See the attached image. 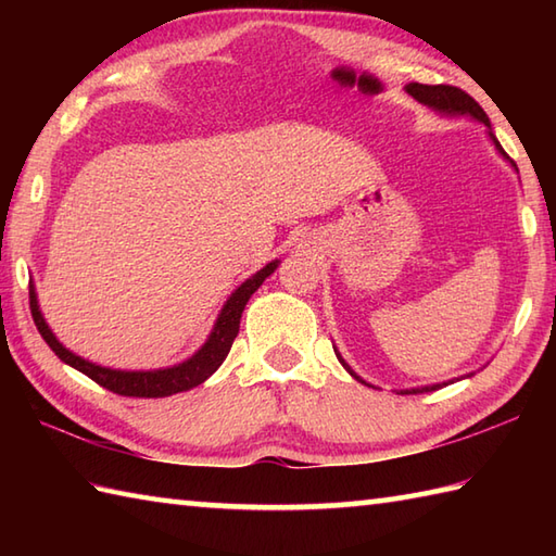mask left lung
Masks as SVG:
<instances>
[{"instance_id":"8db88e82","label":"left lung","mask_w":556,"mask_h":556,"mask_svg":"<svg viewBox=\"0 0 556 556\" xmlns=\"http://www.w3.org/2000/svg\"><path fill=\"white\" fill-rule=\"evenodd\" d=\"M406 90H408V96L410 98H416L418 102H422V104H428V108H432V110H440V112H446V114H468V116H473V119H478V122H482L485 126H490V119H488V114H485V110L480 108V104L468 96L466 90H460V88H456V86H422V83H410V86H406ZM492 136V134H490ZM492 140H494V146L500 148V152L502 155L506 157V152L502 150V146H500V140L492 136ZM516 167V164H514ZM337 358H339V353H337ZM341 361V358H339ZM341 365H344V368L356 377L358 382H363L361 377L353 372L349 365L341 361ZM365 384V382H363ZM442 384H434V387H422V389H406V392H401V394H422V392H434V389H440Z\"/></svg>"}]
</instances>
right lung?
<instances>
[{
  "label": "right lung",
  "mask_w": 556,
  "mask_h": 556,
  "mask_svg": "<svg viewBox=\"0 0 556 556\" xmlns=\"http://www.w3.org/2000/svg\"><path fill=\"white\" fill-rule=\"evenodd\" d=\"M277 260L269 263L253 275L251 279H245L243 285L231 293V299L224 305L217 325L212 329L210 339L205 341V346L200 349L193 358H188L181 365H174V368L167 370H155V372H124V370H110V368H100L96 363H88L74 353L66 351L62 344H59L56 337L50 332V327L45 325L42 315L38 311V301H35V289H28L30 296V315L33 323L38 327V332L47 341L59 358H62L71 368H76L78 372L88 375L92 382H98L100 387L110 389V392L119 394V396H136V399H160V396H172L186 392V389H193L198 384H203L207 377L215 372L219 365L227 358V353L231 351V344L236 334H239V325H241V313L245 308L248 299L263 285L265 277H269L271 271L277 269Z\"/></svg>",
  "instance_id": "obj_1"
}]
</instances>
